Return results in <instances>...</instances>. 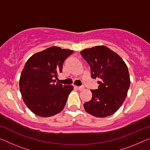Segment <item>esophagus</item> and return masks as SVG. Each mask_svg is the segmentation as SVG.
I'll list each match as a JSON object with an SVG mask.
<instances>
[{
    "instance_id": "1",
    "label": "esophagus",
    "mask_w": 150,
    "mask_h": 150,
    "mask_svg": "<svg viewBox=\"0 0 150 150\" xmlns=\"http://www.w3.org/2000/svg\"><path fill=\"white\" fill-rule=\"evenodd\" d=\"M75 88L76 89L79 90V91H82L83 89H84V87H79V86H75Z\"/></svg>"
}]
</instances>
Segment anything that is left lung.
Listing matches in <instances>:
<instances>
[{"instance_id":"obj_1","label":"left lung","mask_w":150,"mask_h":150,"mask_svg":"<svg viewBox=\"0 0 150 150\" xmlns=\"http://www.w3.org/2000/svg\"><path fill=\"white\" fill-rule=\"evenodd\" d=\"M90 65L91 77L98 78V89L91 90L92 98L84 103L85 110L97 117L115 113L123 103L130 85L127 67L115 52L103 45L80 52Z\"/></svg>"}]
</instances>
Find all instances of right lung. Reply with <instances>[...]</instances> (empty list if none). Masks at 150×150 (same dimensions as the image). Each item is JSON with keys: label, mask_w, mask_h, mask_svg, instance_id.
I'll return each instance as SVG.
<instances>
[{"label": "right lung", "mask_w": 150, "mask_h": 150, "mask_svg": "<svg viewBox=\"0 0 150 150\" xmlns=\"http://www.w3.org/2000/svg\"><path fill=\"white\" fill-rule=\"evenodd\" d=\"M74 51L51 47L28 59L21 74L19 88L27 108L35 115L48 117L65 106L72 85L55 83L65 59Z\"/></svg>", "instance_id": "add662e5"}]
</instances>
